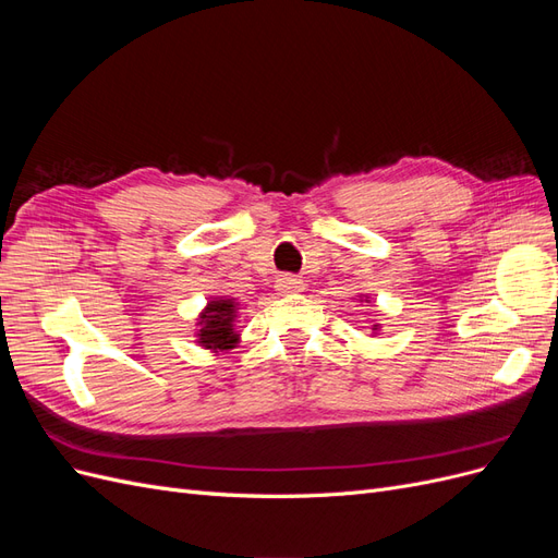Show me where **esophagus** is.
<instances>
[{
    "instance_id": "1",
    "label": "esophagus",
    "mask_w": 558,
    "mask_h": 558,
    "mask_svg": "<svg viewBox=\"0 0 558 558\" xmlns=\"http://www.w3.org/2000/svg\"><path fill=\"white\" fill-rule=\"evenodd\" d=\"M277 291L279 293H300L302 291V281L293 275H281L277 279Z\"/></svg>"
}]
</instances>
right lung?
<instances>
[{
	"label": "right lung",
	"instance_id": "obj_1",
	"mask_svg": "<svg viewBox=\"0 0 558 558\" xmlns=\"http://www.w3.org/2000/svg\"><path fill=\"white\" fill-rule=\"evenodd\" d=\"M232 300H216L199 318V342L207 349H230L238 340L232 332Z\"/></svg>",
	"mask_w": 558,
	"mask_h": 558
}]
</instances>
